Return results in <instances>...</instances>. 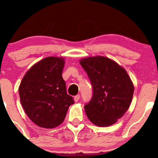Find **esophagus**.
Masks as SVG:
<instances>
[{"label":"esophagus","instance_id":"1","mask_svg":"<svg viewBox=\"0 0 158 158\" xmlns=\"http://www.w3.org/2000/svg\"><path fill=\"white\" fill-rule=\"evenodd\" d=\"M79 99H80V96L79 95H77L74 97V101H75V102H78V101L79 100Z\"/></svg>","mask_w":158,"mask_h":158}]
</instances>
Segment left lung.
Returning <instances> with one entry per match:
<instances>
[{
    "mask_svg": "<svg viewBox=\"0 0 158 158\" xmlns=\"http://www.w3.org/2000/svg\"><path fill=\"white\" fill-rule=\"evenodd\" d=\"M79 63L93 88L91 99L84 107L87 117L98 126H111L131 105L134 94L131 79L124 68L104 56L85 58Z\"/></svg>",
    "mask_w": 158,
    "mask_h": 158,
    "instance_id": "obj_1",
    "label": "left lung"
}]
</instances>
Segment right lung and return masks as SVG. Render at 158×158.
Segmentation results:
<instances>
[{
    "label": "right lung",
    "instance_id": "1",
    "mask_svg": "<svg viewBox=\"0 0 158 158\" xmlns=\"http://www.w3.org/2000/svg\"><path fill=\"white\" fill-rule=\"evenodd\" d=\"M63 58L50 56L32 67L23 77L19 91L28 117L38 126L52 128L64 121L74 101L67 94L63 79Z\"/></svg>",
    "mask_w": 158,
    "mask_h": 158
}]
</instances>
